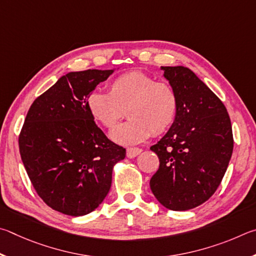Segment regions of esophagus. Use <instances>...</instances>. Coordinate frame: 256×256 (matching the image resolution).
<instances>
[{
  "mask_svg": "<svg viewBox=\"0 0 256 256\" xmlns=\"http://www.w3.org/2000/svg\"><path fill=\"white\" fill-rule=\"evenodd\" d=\"M142 148H138V147H130V148H127V158H136L137 155L142 153Z\"/></svg>",
  "mask_w": 256,
  "mask_h": 256,
  "instance_id": "obj_1",
  "label": "esophagus"
}]
</instances>
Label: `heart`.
Segmentation results:
<instances>
[{
  "label": "heart",
  "mask_w": 256,
  "mask_h": 256,
  "mask_svg": "<svg viewBox=\"0 0 256 256\" xmlns=\"http://www.w3.org/2000/svg\"><path fill=\"white\" fill-rule=\"evenodd\" d=\"M90 114L103 127L112 128L124 116L129 120L111 132V138L124 145L137 144L160 135L176 119L178 98L166 82L140 70L121 74L109 84V93L96 91L88 98Z\"/></svg>",
  "instance_id": "1"
}]
</instances>
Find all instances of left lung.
Instances as JSON below:
<instances>
[{"label": "left lung", "mask_w": 256, "mask_h": 256, "mask_svg": "<svg viewBox=\"0 0 256 256\" xmlns=\"http://www.w3.org/2000/svg\"><path fill=\"white\" fill-rule=\"evenodd\" d=\"M178 98L176 119L150 147L160 168L150 178L155 198L165 208L184 212L207 201L220 184L234 140L226 106L216 94L183 66H162Z\"/></svg>", "instance_id": "left-lung-1"}]
</instances>
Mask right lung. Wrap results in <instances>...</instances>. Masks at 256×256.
Segmentation results:
<instances>
[{
	"label": "right lung",
	"instance_id": "add662e5",
	"mask_svg": "<svg viewBox=\"0 0 256 256\" xmlns=\"http://www.w3.org/2000/svg\"><path fill=\"white\" fill-rule=\"evenodd\" d=\"M114 70L70 72L38 96L19 136L21 160L44 202L68 216L98 207L110 190L112 170L126 158L88 109V98Z\"/></svg>",
	"mask_w": 256,
	"mask_h": 256
}]
</instances>
